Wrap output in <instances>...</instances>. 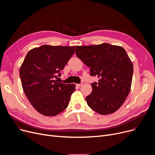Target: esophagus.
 <instances>
[{
  "mask_svg": "<svg viewBox=\"0 0 155 155\" xmlns=\"http://www.w3.org/2000/svg\"><path fill=\"white\" fill-rule=\"evenodd\" d=\"M81 86H82V83H81V84H76V86L78 87H81Z\"/></svg>",
  "mask_w": 155,
  "mask_h": 155,
  "instance_id": "esophagus-1",
  "label": "esophagus"
}]
</instances>
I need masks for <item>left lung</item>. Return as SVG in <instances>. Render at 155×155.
I'll use <instances>...</instances> for the list:
<instances>
[{
    "instance_id": "1",
    "label": "left lung",
    "mask_w": 155,
    "mask_h": 155,
    "mask_svg": "<svg viewBox=\"0 0 155 155\" xmlns=\"http://www.w3.org/2000/svg\"><path fill=\"white\" fill-rule=\"evenodd\" d=\"M76 56L90 68V75L99 78L91 84L93 91L86 97L87 105L100 114L116 111L131 89L133 65L121 46L107 43L75 46Z\"/></svg>"
}]
</instances>
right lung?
Here are the masks:
<instances>
[{
    "mask_svg": "<svg viewBox=\"0 0 155 155\" xmlns=\"http://www.w3.org/2000/svg\"><path fill=\"white\" fill-rule=\"evenodd\" d=\"M75 52L74 46L43 45L27 53L19 71L22 86L35 110L46 116H56L68 106L74 84L55 80Z\"/></svg>",
    "mask_w": 155,
    "mask_h": 155,
    "instance_id": "1",
    "label": "right lung"
}]
</instances>
